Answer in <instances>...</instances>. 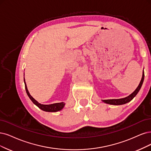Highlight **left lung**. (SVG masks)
Wrapping results in <instances>:
<instances>
[{
	"label": "left lung",
	"mask_w": 151,
	"mask_h": 151,
	"mask_svg": "<svg viewBox=\"0 0 151 151\" xmlns=\"http://www.w3.org/2000/svg\"><path fill=\"white\" fill-rule=\"evenodd\" d=\"M144 72L143 71V73H142V79L141 80L140 83H139V86L136 89V90L134 91L132 94H131L129 96H128L124 98H121V99H106V100H103V101L109 104H113V105H121V104H126L128 102L131 101V100L134 98L136 94L138 93V92L140 90V89L142 86V85L144 81Z\"/></svg>",
	"instance_id": "1"
}]
</instances>
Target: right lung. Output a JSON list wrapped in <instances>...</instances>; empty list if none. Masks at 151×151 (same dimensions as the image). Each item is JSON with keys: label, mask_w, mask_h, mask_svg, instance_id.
I'll list each match as a JSON object with an SVG mask.
<instances>
[{"label": "right lung", "mask_w": 151, "mask_h": 151, "mask_svg": "<svg viewBox=\"0 0 151 151\" xmlns=\"http://www.w3.org/2000/svg\"><path fill=\"white\" fill-rule=\"evenodd\" d=\"M24 83H25V90L27 92V95L29 96V97L30 98V99L32 100V101L34 103L36 106L41 109L43 111H47V112H57V111H58L61 109H62L65 106V103L61 102V103H55V104H42L40 103H38L36 100L33 98L28 91L27 90V87L26 85V83L25 81V78H24Z\"/></svg>", "instance_id": "1"}]
</instances>
